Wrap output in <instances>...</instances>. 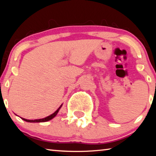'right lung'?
I'll list each match as a JSON object with an SVG mask.
<instances>
[{"label":"right lung","instance_id":"add662e5","mask_svg":"<svg viewBox=\"0 0 156 156\" xmlns=\"http://www.w3.org/2000/svg\"><path fill=\"white\" fill-rule=\"evenodd\" d=\"M61 106H62V105H60V107L56 111V112H55L54 113H53V114L50 115L49 116H47V117L44 118H43V119L27 120V119H25V118H22L23 120H25V121H26V122H47V121H49L50 120H51L52 118H54L55 116L57 115V113H58V111L60 109V107H61Z\"/></svg>","mask_w":156,"mask_h":156}]
</instances>
